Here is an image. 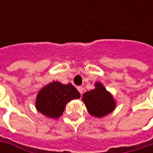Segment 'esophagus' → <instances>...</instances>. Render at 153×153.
I'll use <instances>...</instances> for the list:
<instances>
[{"instance_id": "1", "label": "esophagus", "mask_w": 153, "mask_h": 153, "mask_svg": "<svg viewBox=\"0 0 153 153\" xmlns=\"http://www.w3.org/2000/svg\"><path fill=\"white\" fill-rule=\"evenodd\" d=\"M77 90L79 91V93L81 94V95H82V92H83V88L81 87V86H80V87H77Z\"/></svg>"}]
</instances>
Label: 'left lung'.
<instances>
[{
	"mask_svg": "<svg viewBox=\"0 0 153 153\" xmlns=\"http://www.w3.org/2000/svg\"><path fill=\"white\" fill-rule=\"evenodd\" d=\"M95 87L94 89L86 92L82 95V100L92 116L101 117L114 110L115 101L101 83H95Z\"/></svg>",
	"mask_w": 153,
	"mask_h": 153,
	"instance_id": "1",
	"label": "left lung"
}]
</instances>
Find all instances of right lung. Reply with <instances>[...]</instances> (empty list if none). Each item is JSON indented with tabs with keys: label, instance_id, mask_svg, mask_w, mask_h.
I'll return each instance as SVG.
<instances>
[{
	"label": "right lung",
	"instance_id": "obj_1",
	"mask_svg": "<svg viewBox=\"0 0 153 153\" xmlns=\"http://www.w3.org/2000/svg\"><path fill=\"white\" fill-rule=\"evenodd\" d=\"M79 97V92L72 84L53 82L40 90L36 106L42 114L57 118L62 115L66 103Z\"/></svg>",
	"mask_w": 153,
	"mask_h": 153
}]
</instances>
